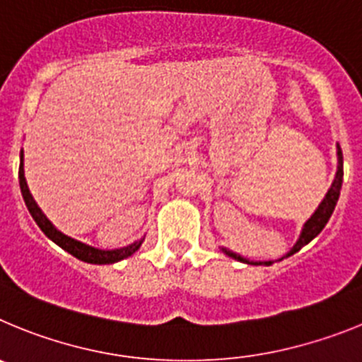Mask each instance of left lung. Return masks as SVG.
<instances>
[{
	"label": "left lung",
	"mask_w": 362,
	"mask_h": 362,
	"mask_svg": "<svg viewBox=\"0 0 362 362\" xmlns=\"http://www.w3.org/2000/svg\"><path fill=\"white\" fill-rule=\"evenodd\" d=\"M337 158H339L337 174H335V179H334V183H332L330 190H328L326 197L322 199V203L319 204V209L315 210V214H313V216L306 221L305 228H303V232H300L299 241H297L296 246H293L292 250L286 254V257L292 254H296V252H299L305 245H308V243L312 241V239L315 238V235H317L322 228H325V225L328 223L330 216L334 214L335 204H337V199H339V194H341V187H343V152H341V148H339V146H337ZM225 252L230 255V257L239 259V261H245V263H250V261H246V259H243L241 255H238V254H233V252H228V250H225ZM252 264H267V267H270L272 261H264V263H252Z\"/></svg>",
	"instance_id": "left-lung-1"
}]
</instances>
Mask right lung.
Returning <instances> with one entry per match:
<instances>
[{
    "label": "right lung",
    "instance_id": "obj_1",
    "mask_svg": "<svg viewBox=\"0 0 362 362\" xmlns=\"http://www.w3.org/2000/svg\"><path fill=\"white\" fill-rule=\"evenodd\" d=\"M19 188H21V194H23V199L25 204H27L28 212L30 216L34 217V221L37 223L43 233L47 235L49 239H52L57 246H62L63 250H66L69 254H72L74 257L81 259L85 263H92V264H112V263H117L121 259L129 257L132 255L134 252L141 246V241L132 243V245L124 246V248H119V250H98V248H92V246H86L83 243L76 241V239L69 238L65 233H62L59 230L54 228V225L50 223L45 214L41 212V209L36 204L34 197L30 196V190L27 187V181H25V172H23V150H21V165H19Z\"/></svg>",
    "mask_w": 362,
    "mask_h": 362
}]
</instances>
